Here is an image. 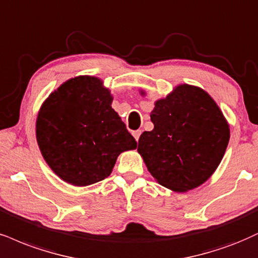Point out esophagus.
I'll use <instances>...</instances> for the list:
<instances>
[{
	"label": "esophagus",
	"instance_id": "obj_1",
	"mask_svg": "<svg viewBox=\"0 0 258 258\" xmlns=\"http://www.w3.org/2000/svg\"><path fill=\"white\" fill-rule=\"evenodd\" d=\"M133 135H134L136 141H139L140 135H141V130H135V132H133Z\"/></svg>",
	"mask_w": 258,
	"mask_h": 258
}]
</instances>
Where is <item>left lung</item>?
<instances>
[{"label": "left lung", "instance_id": "8db88e82", "mask_svg": "<svg viewBox=\"0 0 258 258\" xmlns=\"http://www.w3.org/2000/svg\"><path fill=\"white\" fill-rule=\"evenodd\" d=\"M154 105V128L140 136L138 152L159 184L176 192L195 189L221 163L230 141L227 120L211 95L191 85H178Z\"/></svg>", "mask_w": 258, "mask_h": 258}]
</instances>
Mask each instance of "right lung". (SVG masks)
Returning a JSON list of instances; mask_svg holds the SVG:
<instances>
[{
	"label": "right lung",
	"instance_id": "add662e5",
	"mask_svg": "<svg viewBox=\"0 0 258 258\" xmlns=\"http://www.w3.org/2000/svg\"><path fill=\"white\" fill-rule=\"evenodd\" d=\"M103 81L82 75L69 79L41 105L36 136L44 160L75 186L109 177L118 155L136 148Z\"/></svg>",
	"mask_w": 258,
	"mask_h": 258
}]
</instances>
